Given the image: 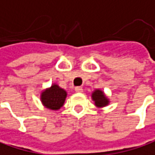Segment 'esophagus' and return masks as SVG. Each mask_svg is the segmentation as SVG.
Here are the masks:
<instances>
[{
    "label": "esophagus",
    "mask_w": 155,
    "mask_h": 155,
    "mask_svg": "<svg viewBox=\"0 0 155 155\" xmlns=\"http://www.w3.org/2000/svg\"><path fill=\"white\" fill-rule=\"evenodd\" d=\"M75 92L76 93H83V87H81V86H77V87H75Z\"/></svg>",
    "instance_id": "1"
}]
</instances>
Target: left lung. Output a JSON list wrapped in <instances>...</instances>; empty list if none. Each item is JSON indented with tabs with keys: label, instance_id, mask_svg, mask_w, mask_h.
Segmentation results:
<instances>
[{
	"label": "left lung",
	"instance_id": "obj_1",
	"mask_svg": "<svg viewBox=\"0 0 155 155\" xmlns=\"http://www.w3.org/2000/svg\"><path fill=\"white\" fill-rule=\"evenodd\" d=\"M92 99L94 101V104L97 107H104L109 104V99L105 96L103 91L96 89L92 94Z\"/></svg>",
	"mask_w": 155,
	"mask_h": 155
}]
</instances>
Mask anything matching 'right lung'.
<instances>
[{
    "instance_id": "1",
    "label": "right lung",
    "mask_w": 155,
    "mask_h": 155,
    "mask_svg": "<svg viewBox=\"0 0 155 155\" xmlns=\"http://www.w3.org/2000/svg\"><path fill=\"white\" fill-rule=\"evenodd\" d=\"M67 93L57 84H52L50 88L42 91L41 94V101L42 104L51 110H59L62 107Z\"/></svg>"
}]
</instances>
